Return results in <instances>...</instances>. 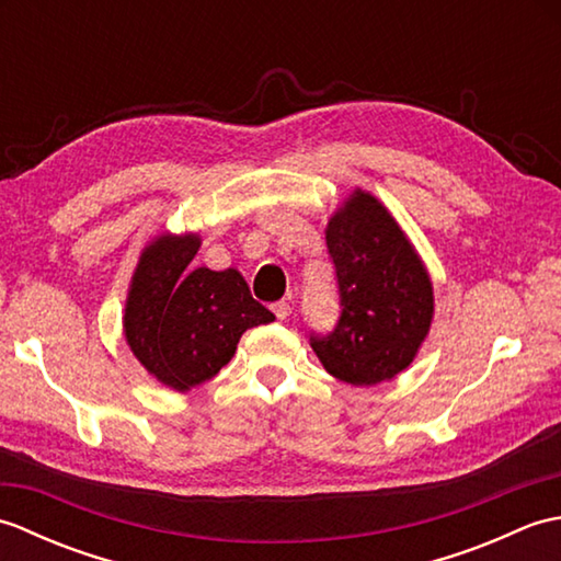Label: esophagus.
I'll return each mask as SVG.
<instances>
[{"mask_svg":"<svg viewBox=\"0 0 561 561\" xmlns=\"http://www.w3.org/2000/svg\"><path fill=\"white\" fill-rule=\"evenodd\" d=\"M272 313L277 316V320H287L291 316V304H287V301L272 304Z\"/></svg>","mask_w":561,"mask_h":561,"instance_id":"esophagus-1","label":"esophagus"}]
</instances>
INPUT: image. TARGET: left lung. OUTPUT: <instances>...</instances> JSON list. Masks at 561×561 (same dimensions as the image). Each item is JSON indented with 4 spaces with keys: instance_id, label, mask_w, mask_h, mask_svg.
Wrapping results in <instances>:
<instances>
[{
    "instance_id": "8db88e82",
    "label": "left lung",
    "mask_w": 561,
    "mask_h": 561,
    "mask_svg": "<svg viewBox=\"0 0 561 561\" xmlns=\"http://www.w3.org/2000/svg\"><path fill=\"white\" fill-rule=\"evenodd\" d=\"M340 320L311 347L330 376L376 386L412 364L434 318V287L408 236L380 202L354 190L325 229Z\"/></svg>"
}]
</instances>
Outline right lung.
Masks as SVG:
<instances>
[{"mask_svg": "<svg viewBox=\"0 0 561 561\" xmlns=\"http://www.w3.org/2000/svg\"><path fill=\"white\" fill-rule=\"evenodd\" d=\"M199 236H159L145 248L125 304V337L139 364L178 392L214 378L248 328L272 323L241 272L190 267Z\"/></svg>", "mask_w": 561, "mask_h": 561, "instance_id": "add662e5", "label": "right lung"}]
</instances>
